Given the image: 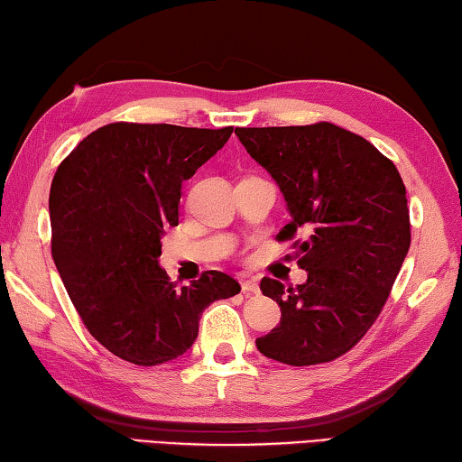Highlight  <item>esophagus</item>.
<instances>
[{
  "instance_id": "1",
  "label": "esophagus",
  "mask_w": 462,
  "mask_h": 462,
  "mask_svg": "<svg viewBox=\"0 0 462 462\" xmlns=\"http://www.w3.org/2000/svg\"><path fill=\"white\" fill-rule=\"evenodd\" d=\"M241 290H244V294H255L260 290V284H257L255 278H241Z\"/></svg>"
}]
</instances>
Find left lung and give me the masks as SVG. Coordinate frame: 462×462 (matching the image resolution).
<instances>
[{
    "label": "left lung",
    "mask_w": 462,
    "mask_h": 462,
    "mask_svg": "<svg viewBox=\"0 0 462 462\" xmlns=\"http://www.w3.org/2000/svg\"><path fill=\"white\" fill-rule=\"evenodd\" d=\"M249 156L284 194L290 223L278 239L304 233L298 265L306 282L263 278L282 320L255 338L286 365H317L353 349L382 312L410 249L406 186L374 143L327 124L237 127Z\"/></svg>",
    "instance_id": "1"
}]
</instances>
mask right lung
Wrapping results in <instances>:
<instances>
[{"label":"right lung","instance_id":"obj_1","mask_svg":"<svg viewBox=\"0 0 462 462\" xmlns=\"http://www.w3.org/2000/svg\"><path fill=\"white\" fill-rule=\"evenodd\" d=\"M231 134L109 124L56 170L48 200L56 270L88 333L116 357L143 367L178 359L197 341L202 310L239 294L237 282L217 270L176 288L160 265L182 182Z\"/></svg>","mask_w":462,"mask_h":462}]
</instances>
